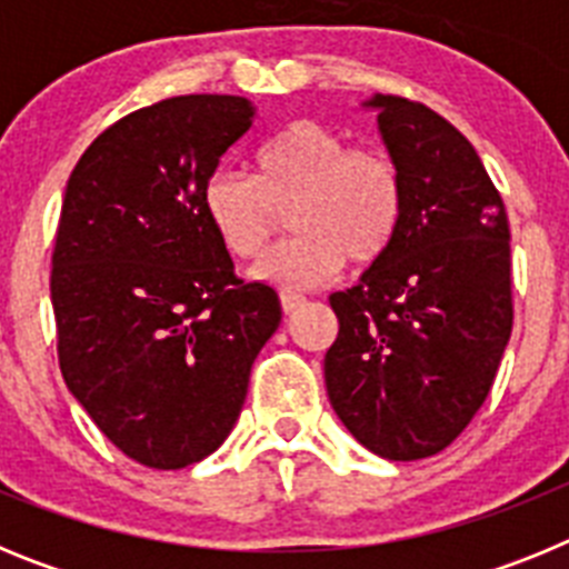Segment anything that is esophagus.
I'll return each mask as SVG.
<instances>
[{
    "label": "esophagus",
    "mask_w": 569,
    "mask_h": 569,
    "mask_svg": "<svg viewBox=\"0 0 569 569\" xmlns=\"http://www.w3.org/2000/svg\"><path fill=\"white\" fill-rule=\"evenodd\" d=\"M279 301H281V310H284V313H296L299 308H305V301H308V299H305L301 293H290V290H281Z\"/></svg>",
    "instance_id": "obj_1"
}]
</instances>
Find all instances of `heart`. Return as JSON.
Masks as SVG:
<instances>
[{"mask_svg":"<svg viewBox=\"0 0 569 569\" xmlns=\"http://www.w3.org/2000/svg\"><path fill=\"white\" fill-rule=\"evenodd\" d=\"M202 213L219 244L241 261L264 253L288 213L296 236L261 259L256 279L313 288L345 261L370 268L390 250L405 216V182L381 150L350 148L321 122H293L256 150L253 176H210Z\"/></svg>","mask_w":569,"mask_h":569,"instance_id":"obj_1","label":"heart"}]
</instances>
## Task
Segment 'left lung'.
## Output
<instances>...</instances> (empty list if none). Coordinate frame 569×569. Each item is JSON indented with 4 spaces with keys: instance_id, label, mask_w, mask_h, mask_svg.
Here are the masks:
<instances>
[{
    "instance_id": "8db88e82",
    "label": "left lung",
    "mask_w": 569,
    "mask_h": 569,
    "mask_svg": "<svg viewBox=\"0 0 569 569\" xmlns=\"http://www.w3.org/2000/svg\"><path fill=\"white\" fill-rule=\"evenodd\" d=\"M405 182L393 244L359 284L330 296L339 336L325 385L370 453H441L490 393L512 330L510 224L479 153L445 116L376 93Z\"/></svg>"
}]
</instances>
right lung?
<instances>
[{
  "mask_svg": "<svg viewBox=\"0 0 569 569\" xmlns=\"http://www.w3.org/2000/svg\"><path fill=\"white\" fill-rule=\"evenodd\" d=\"M253 124L241 97L139 108L93 139L59 216L50 301L59 370L128 459L182 470L228 439L281 321L202 213L216 164Z\"/></svg>",
  "mask_w": 569,
  "mask_h": 569,
  "instance_id": "obj_1",
  "label": "right lung"
}]
</instances>
